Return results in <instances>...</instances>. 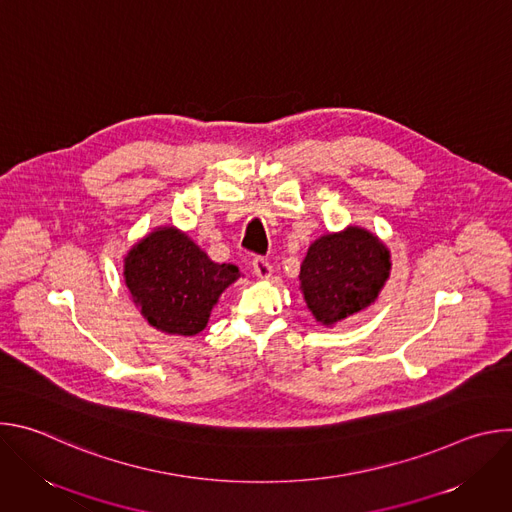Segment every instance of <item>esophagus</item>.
<instances>
[{
  "instance_id": "obj_1",
  "label": "esophagus",
  "mask_w": 512,
  "mask_h": 512,
  "mask_svg": "<svg viewBox=\"0 0 512 512\" xmlns=\"http://www.w3.org/2000/svg\"><path fill=\"white\" fill-rule=\"evenodd\" d=\"M251 265H253L255 275H257V277H261V279H269V277H271V273H273V267H271V265H269V261H267V259H263V257H253Z\"/></svg>"
}]
</instances>
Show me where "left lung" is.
I'll use <instances>...</instances> for the list:
<instances>
[{
	"label": "left lung",
	"instance_id": "obj_1",
	"mask_svg": "<svg viewBox=\"0 0 512 512\" xmlns=\"http://www.w3.org/2000/svg\"><path fill=\"white\" fill-rule=\"evenodd\" d=\"M389 251L371 233L348 229L318 239L302 263L304 298L318 322L332 326L367 308L389 277Z\"/></svg>",
	"mask_w": 512,
	"mask_h": 512
}]
</instances>
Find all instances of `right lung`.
<instances>
[{
    "label": "right lung",
    "mask_w": 512,
    "mask_h": 512,
    "mask_svg": "<svg viewBox=\"0 0 512 512\" xmlns=\"http://www.w3.org/2000/svg\"><path fill=\"white\" fill-rule=\"evenodd\" d=\"M233 263H214L176 229L139 241L125 259V283L143 318L168 334L204 330L218 296L239 277Z\"/></svg>",
    "instance_id": "right-lung-1"
}]
</instances>
